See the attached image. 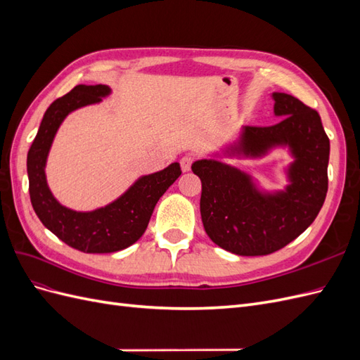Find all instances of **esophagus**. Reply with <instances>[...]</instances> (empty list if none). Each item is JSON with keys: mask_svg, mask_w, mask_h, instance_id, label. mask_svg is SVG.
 <instances>
[{"mask_svg": "<svg viewBox=\"0 0 360 360\" xmlns=\"http://www.w3.org/2000/svg\"><path fill=\"white\" fill-rule=\"evenodd\" d=\"M193 160H195V156H193V155H186V156H183V158H181V160H180L181 171H183V172H188V171L191 169V167H192Z\"/></svg>", "mask_w": 360, "mask_h": 360, "instance_id": "34e87169", "label": "esophagus"}]
</instances>
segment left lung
I'll return each mask as SVG.
<instances>
[{"mask_svg": "<svg viewBox=\"0 0 360 360\" xmlns=\"http://www.w3.org/2000/svg\"><path fill=\"white\" fill-rule=\"evenodd\" d=\"M274 126H245L225 155L259 158L287 146L294 158L290 184L275 193L259 192L246 172L214 159L197 160L201 179V219L212 240L236 255H269L287 246L314 222L328 193L330 143L319 112L294 96L271 94Z\"/></svg>", "mask_w": 360, "mask_h": 360, "instance_id": "1", "label": "left lung"}]
</instances>
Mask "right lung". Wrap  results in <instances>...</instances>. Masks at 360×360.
Here are the masks:
<instances>
[{"label":"right lung","mask_w":360,"mask_h":360,"mask_svg":"<svg viewBox=\"0 0 360 360\" xmlns=\"http://www.w3.org/2000/svg\"><path fill=\"white\" fill-rule=\"evenodd\" d=\"M111 93L108 85H76L46 110L27 156L30 198L41 224L66 245L86 254H110L134 245L144 234L159 198L180 174L177 162L138 179L122 197L93 212L61 205L46 183V159L63 120L78 108L99 103Z\"/></svg>","instance_id":"obj_1"}]
</instances>
